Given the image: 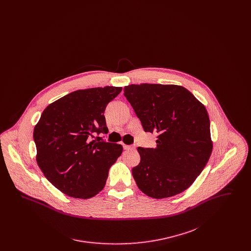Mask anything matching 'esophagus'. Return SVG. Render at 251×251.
<instances>
[{
	"label": "esophagus",
	"instance_id": "obj_1",
	"mask_svg": "<svg viewBox=\"0 0 251 251\" xmlns=\"http://www.w3.org/2000/svg\"><path fill=\"white\" fill-rule=\"evenodd\" d=\"M124 149L127 150V151H131V150H134V146H128V145H123Z\"/></svg>",
	"mask_w": 251,
	"mask_h": 251
}]
</instances>
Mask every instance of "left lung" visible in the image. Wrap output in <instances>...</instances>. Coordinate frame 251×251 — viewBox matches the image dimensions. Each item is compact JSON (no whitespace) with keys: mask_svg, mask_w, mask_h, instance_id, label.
I'll return each mask as SVG.
<instances>
[{"mask_svg":"<svg viewBox=\"0 0 251 251\" xmlns=\"http://www.w3.org/2000/svg\"><path fill=\"white\" fill-rule=\"evenodd\" d=\"M124 96L144 131L157 134L155 149H137L141 159L131 173L138 188L153 199L186 190L213 151L206 108L175 84H131L124 87Z\"/></svg>","mask_w":251,"mask_h":251,"instance_id":"1","label":"left lung"}]
</instances>
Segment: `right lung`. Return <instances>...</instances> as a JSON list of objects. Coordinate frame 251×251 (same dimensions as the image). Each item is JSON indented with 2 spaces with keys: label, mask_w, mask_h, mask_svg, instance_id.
<instances>
[{
  "label": "right lung",
  "mask_w": 251,
  "mask_h": 251,
  "mask_svg": "<svg viewBox=\"0 0 251 251\" xmlns=\"http://www.w3.org/2000/svg\"><path fill=\"white\" fill-rule=\"evenodd\" d=\"M121 90L116 86L77 90L43 111L34 129L36 162L64 194L85 200L103 189L109 169L123 148L91 137L107 132L103 113Z\"/></svg>",
  "instance_id": "add662e5"
}]
</instances>
